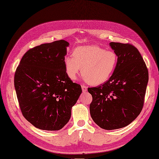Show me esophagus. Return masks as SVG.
Listing matches in <instances>:
<instances>
[{
  "mask_svg": "<svg viewBox=\"0 0 159 159\" xmlns=\"http://www.w3.org/2000/svg\"><path fill=\"white\" fill-rule=\"evenodd\" d=\"M81 87H82V90H83V93H86L87 91V87L84 86V85H82Z\"/></svg>",
  "mask_w": 159,
  "mask_h": 159,
  "instance_id": "obj_1",
  "label": "esophagus"
}]
</instances>
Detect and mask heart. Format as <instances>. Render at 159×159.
Listing matches in <instances>:
<instances>
[{"mask_svg":"<svg viewBox=\"0 0 159 159\" xmlns=\"http://www.w3.org/2000/svg\"><path fill=\"white\" fill-rule=\"evenodd\" d=\"M73 56H66L64 63L69 79L75 80L80 71L84 79L91 85L103 84L115 71L118 57L116 52L94 45L76 48Z\"/></svg>","mask_w":159,"mask_h":159,"instance_id":"obj_1","label":"heart"}]
</instances>
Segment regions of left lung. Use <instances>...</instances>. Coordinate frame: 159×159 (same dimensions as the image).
Segmentation results:
<instances>
[{
    "mask_svg": "<svg viewBox=\"0 0 159 159\" xmlns=\"http://www.w3.org/2000/svg\"><path fill=\"white\" fill-rule=\"evenodd\" d=\"M109 46L118 57L115 71L107 82L89 88L93 97L90 113L100 128L111 130L125 127L143 107L148 72L136 48L117 42Z\"/></svg>",
    "mask_w": 159,
    "mask_h": 159,
    "instance_id": "left-lung-1",
    "label": "left lung"
}]
</instances>
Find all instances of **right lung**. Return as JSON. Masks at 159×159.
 <instances>
[{
    "label": "right lung",
    "mask_w": 159,
    "mask_h": 159,
    "mask_svg": "<svg viewBox=\"0 0 159 159\" xmlns=\"http://www.w3.org/2000/svg\"><path fill=\"white\" fill-rule=\"evenodd\" d=\"M68 46L62 39L30 49L16 70L14 84L22 114L40 129H62L82 93L66 72Z\"/></svg>",
    "instance_id": "1"
}]
</instances>
